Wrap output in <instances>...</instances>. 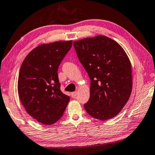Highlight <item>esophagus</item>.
I'll list each match as a JSON object with an SVG mask.
<instances>
[{
  "label": "esophagus",
  "instance_id": "1",
  "mask_svg": "<svg viewBox=\"0 0 155 155\" xmlns=\"http://www.w3.org/2000/svg\"><path fill=\"white\" fill-rule=\"evenodd\" d=\"M76 95H77V92H73V93H71V97H73V98H75Z\"/></svg>",
  "mask_w": 155,
  "mask_h": 155
}]
</instances>
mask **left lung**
I'll list each match as a JSON object with an SVG mask.
<instances>
[{
    "instance_id": "left-lung-1",
    "label": "left lung",
    "mask_w": 155,
    "mask_h": 155,
    "mask_svg": "<svg viewBox=\"0 0 155 155\" xmlns=\"http://www.w3.org/2000/svg\"><path fill=\"white\" fill-rule=\"evenodd\" d=\"M73 46L91 80L90 99L84 109L101 120L117 116L132 91L131 64L125 51L104 35L75 41Z\"/></svg>"
}]
</instances>
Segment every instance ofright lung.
<instances>
[{
    "label": "right lung",
    "mask_w": 155,
    "mask_h": 155,
    "mask_svg": "<svg viewBox=\"0 0 155 155\" xmlns=\"http://www.w3.org/2000/svg\"><path fill=\"white\" fill-rule=\"evenodd\" d=\"M72 40L38 45L21 63L18 92L26 112L39 123L50 125L61 118L70 97L60 89L58 68L71 48Z\"/></svg>",
    "instance_id": "obj_1"
}]
</instances>
